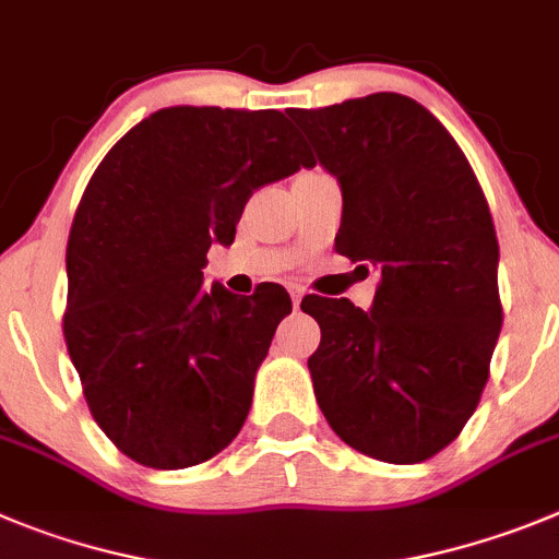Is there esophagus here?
Returning a JSON list of instances; mask_svg holds the SVG:
<instances>
[{
  "mask_svg": "<svg viewBox=\"0 0 559 559\" xmlns=\"http://www.w3.org/2000/svg\"><path fill=\"white\" fill-rule=\"evenodd\" d=\"M301 299H305V288H299V285H290V301H294V307H299Z\"/></svg>",
  "mask_w": 559,
  "mask_h": 559,
  "instance_id": "34e87169",
  "label": "esophagus"
}]
</instances>
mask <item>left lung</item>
Wrapping results in <instances>:
<instances>
[{"label":"left lung","mask_w":559,"mask_h":559,"mask_svg":"<svg viewBox=\"0 0 559 559\" xmlns=\"http://www.w3.org/2000/svg\"><path fill=\"white\" fill-rule=\"evenodd\" d=\"M343 193L337 254L377 269L371 310L301 299L321 326L307 360L343 443L409 465L477 409L501 330L499 240L463 150L427 107L371 94L290 110Z\"/></svg>","instance_id":"8db88e82"}]
</instances>
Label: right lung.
<instances>
[{"label":"right lung","mask_w":559,"mask_h":559,"mask_svg":"<svg viewBox=\"0 0 559 559\" xmlns=\"http://www.w3.org/2000/svg\"><path fill=\"white\" fill-rule=\"evenodd\" d=\"M310 166L283 112L177 105L91 177L66 249L63 335L91 416L135 463L199 465L243 427L290 296L204 288L202 269L258 188Z\"/></svg>","instance_id":"right-lung-1"}]
</instances>
